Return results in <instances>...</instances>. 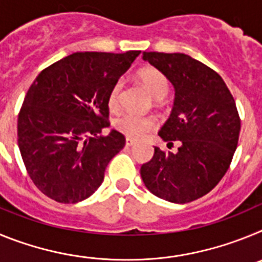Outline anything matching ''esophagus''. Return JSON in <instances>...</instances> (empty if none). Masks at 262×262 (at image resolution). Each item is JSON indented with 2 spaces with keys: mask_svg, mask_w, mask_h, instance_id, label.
<instances>
[{
  "mask_svg": "<svg viewBox=\"0 0 262 262\" xmlns=\"http://www.w3.org/2000/svg\"><path fill=\"white\" fill-rule=\"evenodd\" d=\"M135 140H134V139H129V138H127L126 139V145L127 147H133V145H135Z\"/></svg>",
  "mask_w": 262,
  "mask_h": 262,
  "instance_id": "esophagus-1",
  "label": "esophagus"
}]
</instances>
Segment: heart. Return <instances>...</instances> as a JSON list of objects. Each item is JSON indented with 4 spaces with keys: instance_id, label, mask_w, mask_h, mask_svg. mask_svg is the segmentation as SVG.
<instances>
[{
    "instance_id": "heart-1",
    "label": "heart",
    "mask_w": 262,
    "mask_h": 262,
    "mask_svg": "<svg viewBox=\"0 0 262 262\" xmlns=\"http://www.w3.org/2000/svg\"><path fill=\"white\" fill-rule=\"evenodd\" d=\"M138 78L142 86L156 99V102H163V98L169 93V89H170L169 78L163 72L156 68H144L139 72ZM123 89V80H118L113 84L110 92H108L107 106L113 113H118L120 110ZM156 126V119L149 115L123 114L114 120L115 129L129 139L143 138L148 133L154 131Z\"/></svg>"
}]
</instances>
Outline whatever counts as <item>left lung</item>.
Listing matches in <instances>:
<instances>
[{
    "instance_id": "left-lung-1",
    "label": "left lung",
    "mask_w": 262,
    "mask_h": 262,
    "mask_svg": "<svg viewBox=\"0 0 262 262\" xmlns=\"http://www.w3.org/2000/svg\"><path fill=\"white\" fill-rule=\"evenodd\" d=\"M144 60L174 85L172 114L159 135L177 154L155 147L140 169L148 190L163 200L186 203L211 191L232 161L242 120L235 99L214 69L185 53L144 52Z\"/></svg>"
}]
</instances>
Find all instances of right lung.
<instances>
[{"instance_id":"obj_1","label":"right lung","mask_w":262,"mask_h":262,"mask_svg":"<svg viewBox=\"0 0 262 262\" xmlns=\"http://www.w3.org/2000/svg\"><path fill=\"white\" fill-rule=\"evenodd\" d=\"M140 51L76 52L45 68L18 114V145L30 178L60 203H76L101 186L106 166L124 147L118 131L103 135L111 86Z\"/></svg>"}]
</instances>
